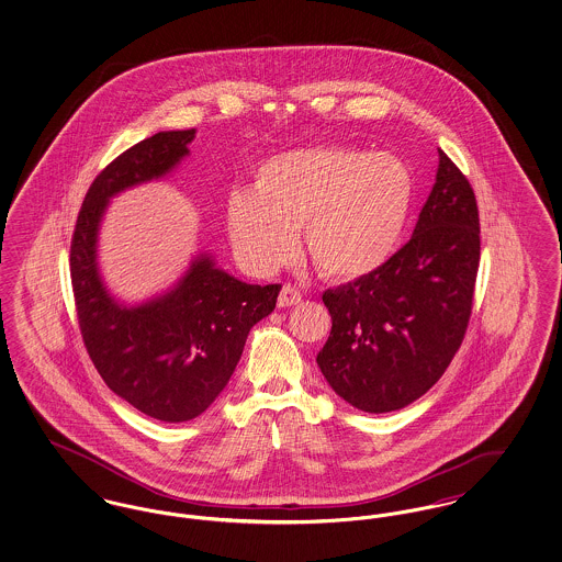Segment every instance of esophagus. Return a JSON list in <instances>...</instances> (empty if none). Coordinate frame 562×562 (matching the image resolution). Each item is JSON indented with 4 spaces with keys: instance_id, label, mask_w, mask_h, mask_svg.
Returning <instances> with one entry per match:
<instances>
[{
    "instance_id": "34e87169",
    "label": "esophagus",
    "mask_w": 562,
    "mask_h": 562,
    "mask_svg": "<svg viewBox=\"0 0 562 562\" xmlns=\"http://www.w3.org/2000/svg\"><path fill=\"white\" fill-rule=\"evenodd\" d=\"M299 301H301V293L291 284H284L282 291H280V296H278V307H291V305H296Z\"/></svg>"
}]
</instances>
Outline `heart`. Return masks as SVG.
I'll list each match as a JSON object with an SVG mask.
<instances>
[{
    "label": "heart",
    "mask_w": 562,
    "mask_h": 562,
    "mask_svg": "<svg viewBox=\"0 0 562 562\" xmlns=\"http://www.w3.org/2000/svg\"><path fill=\"white\" fill-rule=\"evenodd\" d=\"M255 191H234L227 227L241 261L259 273L286 263L303 227L324 278L358 282L383 268L406 229L415 179L392 154L346 145L286 151L263 161Z\"/></svg>",
    "instance_id": "1"
}]
</instances>
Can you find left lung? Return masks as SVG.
<instances>
[{
  "label": "left lung",
  "mask_w": 562,
  "mask_h": 562,
  "mask_svg": "<svg viewBox=\"0 0 562 562\" xmlns=\"http://www.w3.org/2000/svg\"><path fill=\"white\" fill-rule=\"evenodd\" d=\"M436 183L411 240L373 276L322 294L333 318L316 362L364 413L422 398L463 341L481 263V218L465 175L438 149Z\"/></svg>",
  "instance_id": "8db88e82"
}]
</instances>
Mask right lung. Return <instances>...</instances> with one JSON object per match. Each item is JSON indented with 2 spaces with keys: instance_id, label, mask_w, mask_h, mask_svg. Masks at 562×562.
Returning a JSON list of instances; mask_svg holds the SVG:
<instances>
[{
  "instance_id": "add662e5",
  "label": "right lung",
  "mask_w": 562,
  "mask_h": 562,
  "mask_svg": "<svg viewBox=\"0 0 562 562\" xmlns=\"http://www.w3.org/2000/svg\"><path fill=\"white\" fill-rule=\"evenodd\" d=\"M195 131L158 133L92 181L71 240V284L83 346L109 390L166 424L202 415L236 371L250 328L276 307L280 284H246L200 255L168 291L140 305L109 294L97 241L109 200L156 181L189 154Z\"/></svg>"
}]
</instances>
